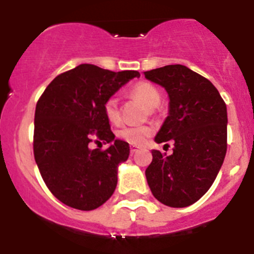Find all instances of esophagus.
<instances>
[{
  "label": "esophagus",
  "mask_w": 254,
  "mask_h": 254,
  "mask_svg": "<svg viewBox=\"0 0 254 254\" xmlns=\"http://www.w3.org/2000/svg\"><path fill=\"white\" fill-rule=\"evenodd\" d=\"M138 149H140V147L132 145V146H131V154H134V152H136V151H138Z\"/></svg>",
  "instance_id": "esophagus-1"
}]
</instances>
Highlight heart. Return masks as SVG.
<instances>
[{
    "instance_id": "heart-1",
    "label": "heart",
    "mask_w": 254,
    "mask_h": 254,
    "mask_svg": "<svg viewBox=\"0 0 254 254\" xmlns=\"http://www.w3.org/2000/svg\"><path fill=\"white\" fill-rule=\"evenodd\" d=\"M131 94L137 96L149 108H156L161 102V95L154 85L149 82H137L131 87ZM107 120L111 123H117L121 118L120 104L116 96H111L103 105ZM117 136L132 145H142L151 136V128L147 126H125L117 132Z\"/></svg>"
}]
</instances>
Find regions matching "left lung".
Wrapping results in <instances>:
<instances>
[{"instance_id": "1", "label": "left lung", "mask_w": 254, "mask_h": 254, "mask_svg": "<svg viewBox=\"0 0 254 254\" xmlns=\"http://www.w3.org/2000/svg\"><path fill=\"white\" fill-rule=\"evenodd\" d=\"M169 95V114L155 136L172 140L173 154L152 150L146 179L152 194L169 207H187L210 190L226 154L228 113L207 78L183 64L143 72Z\"/></svg>"}]
</instances>
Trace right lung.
Instances as JSON below:
<instances>
[{
    "instance_id": "add662e5",
    "label": "right lung",
    "mask_w": 254,
    "mask_h": 254,
    "mask_svg": "<svg viewBox=\"0 0 254 254\" xmlns=\"http://www.w3.org/2000/svg\"><path fill=\"white\" fill-rule=\"evenodd\" d=\"M133 77L140 73L82 64L58 75L38 100L35 163L47 187L64 205L95 210L113 194L118 165L128 159L129 145L114 138L103 105ZM93 135L110 147L91 150Z\"/></svg>"
}]
</instances>
